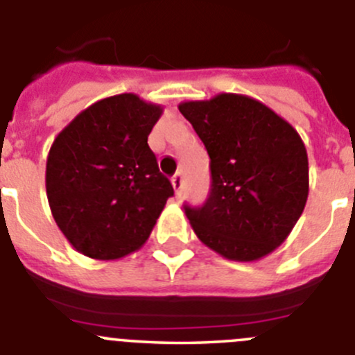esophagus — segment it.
Here are the masks:
<instances>
[{
	"instance_id": "34e87169",
	"label": "esophagus",
	"mask_w": 355,
	"mask_h": 355,
	"mask_svg": "<svg viewBox=\"0 0 355 355\" xmlns=\"http://www.w3.org/2000/svg\"><path fill=\"white\" fill-rule=\"evenodd\" d=\"M172 187H174L175 195H181V191H183V187H184V180L181 172L174 174V178H172Z\"/></svg>"
}]
</instances>
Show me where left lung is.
<instances>
[{
	"mask_svg": "<svg viewBox=\"0 0 355 355\" xmlns=\"http://www.w3.org/2000/svg\"><path fill=\"white\" fill-rule=\"evenodd\" d=\"M211 158V193L184 207L200 241L218 255L253 262L275 252L303 214L308 155L297 130L266 103L237 93L178 105Z\"/></svg>",
	"mask_w": 355,
	"mask_h": 355,
	"instance_id": "1",
	"label": "left lung"
}]
</instances>
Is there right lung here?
I'll list each match as a JSON object with an SVG mask.
<instances>
[{"instance_id": "obj_1", "label": "right lung", "mask_w": 355, "mask_h": 355, "mask_svg": "<svg viewBox=\"0 0 355 355\" xmlns=\"http://www.w3.org/2000/svg\"><path fill=\"white\" fill-rule=\"evenodd\" d=\"M164 107L135 93L107 96L56 135L45 190L63 236L83 255L118 260L148 241L168 197L148 135Z\"/></svg>"}]
</instances>
